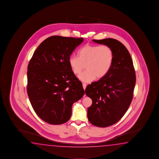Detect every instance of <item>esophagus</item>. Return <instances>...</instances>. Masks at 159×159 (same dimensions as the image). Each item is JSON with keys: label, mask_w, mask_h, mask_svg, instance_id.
Returning a JSON list of instances; mask_svg holds the SVG:
<instances>
[{"label": "esophagus", "mask_w": 159, "mask_h": 159, "mask_svg": "<svg viewBox=\"0 0 159 159\" xmlns=\"http://www.w3.org/2000/svg\"><path fill=\"white\" fill-rule=\"evenodd\" d=\"M86 87H87V84L85 83H83V87L84 90L85 89V88H86Z\"/></svg>", "instance_id": "1"}]
</instances>
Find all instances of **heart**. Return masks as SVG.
Returning a JSON list of instances; mask_svg holds the SVG:
<instances>
[{"instance_id": "b5f03b06", "label": "heart", "mask_w": 159, "mask_h": 159, "mask_svg": "<svg viewBox=\"0 0 159 159\" xmlns=\"http://www.w3.org/2000/svg\"><path fill=\"white\" fill-rule=\"evenodd\" d=\"M78 56L72 55L68 64L72 72L79 75L84 69L86 71L79 75V79L89 83L95 79L104 78L112 66L114 53L112 49L107 45L86 44L78 52Z\"/></svg>"}]
</instances>
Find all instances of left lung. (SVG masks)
<instances>
[{
	"label": "left lung",
	"instance_id": "1",
	"mask_svg": "<svg viewBox=\"0 0 159 159\" xmlns=\"http://www.w3.org/2000/svg\"><path fill=\"white\" fill-rule=\"evenodd\" d=\"M92 40L110 47L114 59L108 74L85 88V94L92 100L87 116L95 126L109 127L122 118L131 104L136 83L135 71L130 53L119 41L112 38Z\"/></svg>",
	"mask_w": 159,
	"mask_h": 159
}]
</instances>
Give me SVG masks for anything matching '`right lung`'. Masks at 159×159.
<instances>
[{"label":"right lung","instance_id":"add662e5","mask_svg":"<svg viewBox=\"0 0 159 159\" xmlns=\"http://www.w3.org/2000/svg\"><path fill=\"white\" fill-rule=\"evenodd\" d=\"M83 39L52 36L36 48L27 68V93L37 115L47 123H65L84 94L68 59Z\"/></svg>","mask_w":159,"mask_h":159}]
</instances>
